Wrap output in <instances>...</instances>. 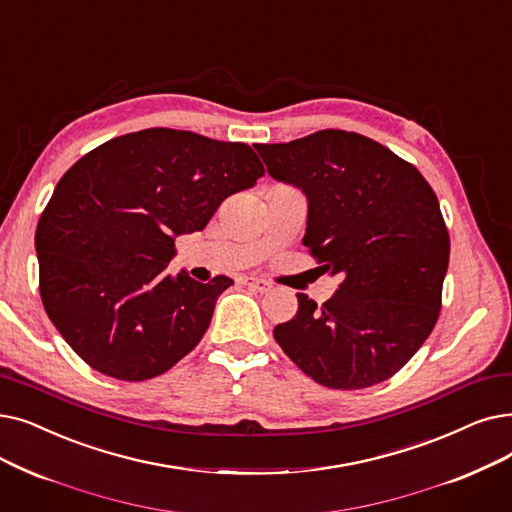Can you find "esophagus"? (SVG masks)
Listing matches in <instances>:
<instances>
[{
    "instance_id": "34e87169",
    "label": "esophagus",
    "mask_w": 512,
    "mask_h": 512,
    "mask_svg": "<svg viewBox=\"0 0 512 512\" xmlns=\"http://www.w3.org/2000/svg\"><path fill=\"white\" fill-rule=\"evenodd\" d=\"M240 284L249 286V288H253V291H259V293H268L270 288H272V284H270L268 280H263V278H255V276H244V278L240 280Z\"/></svg>"
}]
</instances>
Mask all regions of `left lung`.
I'll return each mask as SVG.
<instances>
[{
  "label": "left lung",
  "mask_w": 512,
  "mask_h": 512,
  "mask_svg": "<svg viewBox=\"0 0 512 512\" xmlns=\"http://www.w3.org/2000/svg\"><path fill=\"white\" fill-rule=\"evenodd\" d=\"M257 152L272 177L305 192L303 244L318 270L343 278L322 305L297 293V314L274 328L276 343L330 389L391 379L441 311L450 234L433 188L412 163L355 131L322 129Z\"/></svg>",
  "instance_id": "1"
}]
</instances>
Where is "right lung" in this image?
<instances>
[{"label":"right lung","mask_w":512,"mask_h":512,"mask_svg":"<svg viewBox=\"0 0 512 512\" xmlns=\"http://www.w3.org/2000/svg\"><path fill=\"white\" fill-rule=\"evenodd\" d=\"M263 173L247 144L152 127L100 144L60 177L35 232L39 295L87 366L148 381L201 343L232 280L167 276L175 236L201 232Z\"/></svg>","instance_id":"obj_1"}]
</instances>
